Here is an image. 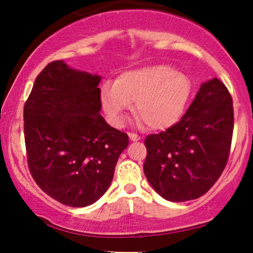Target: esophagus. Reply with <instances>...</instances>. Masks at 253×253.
<instances>
[{
  "instance_id": "esophagus-1",
  "label": "esophagus",
  "mask_w": 253,
  "mask_h": 253,
  "mask_svg": "<svg viewBox=\"0 0 253 253\" xmlns=\"http://www.w3.org/2000/svg\"><path fill=\"white\" fill-rule=\"evenodd\" d=\"M128 136H129V139L132 141H138V140H140V136H139L138 134H134V133H128Z\"/></svg>"
}]
</instances>
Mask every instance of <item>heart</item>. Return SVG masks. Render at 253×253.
I'll list each match as a JSON object with an SVG mask.
<instances>
[{
    "mask_svg": "<svg viewBox=\"0 0 253 253\" xmlns=\"http://www.w3.org/2000/svg\"><path fill=\"white\" fill-rule=\"evenodd\" d=\"M191 82L183 72L165 64H152L125 71L114 85H104L101 103L110 124L123 126L135 102L138 121L162 130L179 121L191 95Z\"/></svg>",
    "mask_w": 253,
    "mask_h": 253,
    "instance_id": "1",
    "label": "heart"
}]
</instances>
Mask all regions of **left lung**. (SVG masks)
<instances>
[{"label":"left lung","mask_w":253,"mask_h":253,"mask_svg":"<svg viewBox=\"0 0 253 253\" xmlns=\"http://www.w3.org/2000/svg\"><path fill=\"white\" fill-rule=\"evenodd\" d=\"M232 104L225 84L211 78L201 84L179 123L145 139V176L163 199H199L217 181L231 149Z\"/></svg>","instance_id":"obj_1"}]
</instances>
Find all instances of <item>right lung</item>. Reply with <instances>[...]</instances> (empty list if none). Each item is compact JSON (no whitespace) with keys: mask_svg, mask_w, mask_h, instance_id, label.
Returning a JSON list of instances; mask_svg holds the SVG:
<instances>
[{"mask_svg":"<svg viewBox=\"0 0 253 253\" xmlns=\"http://www.w3.org/2000/svg\"><path fill=\"white\" fill-rule=\"evenodd\" d=\"M101 76L56 60L40 72L24 109L27 161L34 181L70 207L92 205L108 190L128 135L106 123Z\"/></svg>","mask_w":253,"mask_h":253,"instance_id":"1","label":"right lung"}]
</instances>
